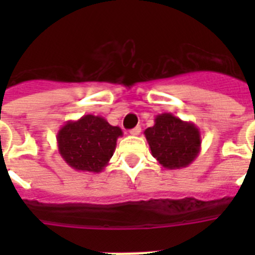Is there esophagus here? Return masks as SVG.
<instances>
[{
	"instance_id": "esophagus-1",
	"label": "esophagus",
	"mask_w": 255,
	"mask_h": 255,
	"mask_svg": "<svg viewBox=\"0 0 255 255\" xmlns=\"http://www.w3.org/2000/svg\"><path fill=\"white\" fill-rule=\"evenodd\" d=\"M140 132H141V128H140V127H135V128H132L131 131H129V135L137 136V135H140Z\"/></svg>"
}]
</instances>
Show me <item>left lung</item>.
I'll return each mask as SVG.
<instances>
[{
    "mask_svg": "<svg viewBox=\"0 0 255 255\" xmlns=\"http://www.w3.org/2000/svg\"><path fill=\"white\" fill-rule=\"evenodd\" d=\"M152 156L167 169H180L194 161L201 151V133L192 122L164 112L144 131Z\"/></svg>",
    "mask_w": 255,
    "mask_h": 255,
    "instance_id": "1",
    "label": "left lung"
}]
</instances>
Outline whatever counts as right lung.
Segmentation results:
<instances>
[{"mask_svg": "<svg viewBox=\"0 0 255 255\" xmlns=\"http://www.w3.org/2000/svg\"><path fill=\"white\" fill-rule=\"evenodd\" d=\"M123 131L102 116L85 115L66 122L58 131V152L75 170L99 173L114 155Z\"/></svg>", "mask_w": 255, "mask_h": 255, "instance_id": "right-lung-1", "label": "right lung"}]
</instances>
